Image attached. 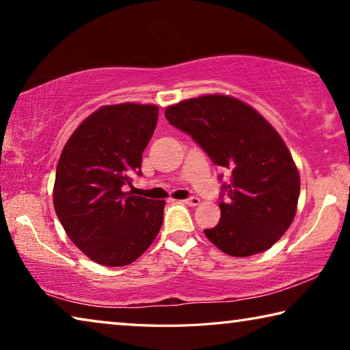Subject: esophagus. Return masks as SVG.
Instances as JSON below:
<instances>
[{
  "label": "esophagus",
  "mask_w": 350,
  "mask_h": 350,
  "mask_svg": "<svg viewBox=\"0 0 350 350\" xmlns=\"http://www.w3.org/2000/svg\"><path fill=\"white\" fill-rule=\"evenodd\" d=\"M183 204H187L189 206H198L200 204V199L199 198H188L183 200Z\"/></svg>",
  "instance_id": "esophagus-1"
}]
</instances>
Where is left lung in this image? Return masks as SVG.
<instances>
[{
  "label": "left lung",
  "mask_w": 350,
  "mask_h": 350,
  "mask_svg": "<svg viewBox=\"0 0 350 350\" xmlns=\"http://www.w3.org/2000/svg\"><path fill=\"white\" fill-rule=\"evenodd\" d=\"M171 125L191 135L216 165L230 171L221 221L204 230L230 256L267 250L293 222L299 173L276 129L242 100L208 94L167 106ZM224 194V193H222Z\"/></svg>",
  "instance_id": "obj_1"
}]
</instances>
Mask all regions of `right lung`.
I'll use <instances>...</instances> for the list:
<instances>
[{
    "label": "right lung",
    "mask_w": 350,
    "mask_h": 350,
    "mask_svg": "<svg viewBox=\"0 0 350 350\" xmlns=\"http://www.w3.org/2000/svg\"><path fill=\"white\" fill-rule=\"evenodd\" d=\"M156 105H105L83 120L57 165L54 208L69 239L94 262L122 267L156 239L165 200L123 191L142 174L157 125Z\"/></svg>",
    "instance_id": "right-lung-1"
}]
</instances>
